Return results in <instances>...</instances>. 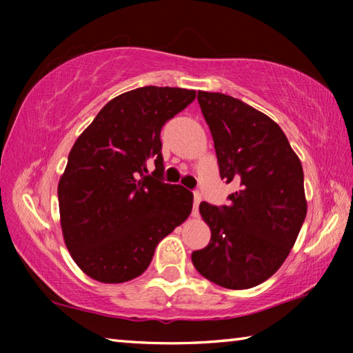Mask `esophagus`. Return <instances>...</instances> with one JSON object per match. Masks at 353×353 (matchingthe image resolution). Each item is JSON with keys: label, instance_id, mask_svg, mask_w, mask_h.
I'll return each instance as SVG.
<instances>
[{"label": "esophagus", "instance_id": "obj_1", "mask_svg": "<svg viewBox=\"0 0 353 353\" xmlns=\"http://www.w3.org/2000/svg\"><path fill=\"white\" fill-rule=\"evenodd\" d=\"M201 201H202V196H201V193L196 191V193H194V204H193V214H194V216H198V207L201 204Z\"/></svg>", "mask_w": 353, "mask_h": 353}]
</instances>
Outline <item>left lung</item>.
Here are the masks:
<instances>
[{
  "label": "left lung",
  "mask_w": 353,
  "mask_h": 353,
  "mask_svg": "<svg viewBox=\"0 0 353 353\" xmlns=\"http://www.w3.org/2000/svg\"><path fill=\"white\" fill-rule=\"evenodd\" d=\"M216 151L219 174L238 183L221 208L201 202L212 230L191 261L227 290H248L283 265L307 216L303 171L276 121L229 94L198 92Z\"/></svg>",
  "instance_id": "8db88e82"
}]
</instances>
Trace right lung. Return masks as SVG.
Segmentation results:
<instances>
[{
	"label": "right lung",
	"instance_id": "add662e5",
	"mask_svg": "<svg viewBox=\"0 0 353 353\" xmlns=\"http://www.w3.org/2000/svg\"><path fill=\"white\" fill-rule=\"evenodd\" d=\"M194 98L187 88H135L109 101L77 137L57 196L65 246L88 277H139L159 241L190 216L193 193L160 181V130ZM149 159L156 170L145 176Z\"/></svg>",
	"mask_w": 353,
	"mask_h": 353
}]
</instances>
